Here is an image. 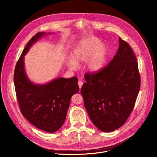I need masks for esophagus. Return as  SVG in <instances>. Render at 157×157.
<instances>
[{
  "mask_svg": "<svg viewBox=\"0 0 157 157\" xmlns=\"http://www.w3.org/2000/svg\"><path fill=\"white\" fill-rule=\"evenodd\" d=\"M82 84H83V82H82V81H79L78 82V85H79V87L80 89H81V88Z\"/></svg>",
  "mask_w": 157,
  "mask_h": 157,
  "instance_id": "34e87169",
  "label": "esophagus"
}]
</instances>
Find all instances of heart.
<instances>
[{
  "label": "heart",
  "mask_w": 157,
  "mask_h": 157,
  "mask_svg": "<svg viewBox=\"0 0 157 157\" xmlns=\"http://www.w3.org/2000/svg\"><path fill=\"white\" fill-rule=\"evenodd\" d=\"M108 55L106 44L96 37L90 36L81 40L72 53L73 59H68V65L76 69L78 64L86 62V70L91 73L102 70L105 65Z\"/></svg>",
  "instance_id": "obj_1"
}]
</instances>
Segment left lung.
Listing matches in <instances>:
<instances>
[{"label":"left lung","instance_id":"left-lung-1","mask_svg":"<svg viewBox=\"0 0 157 157\" xmlns=\"http://www.w3.org/2000/svg\"><path fill=\"white\" fill-rule=\"evenodd\" d=\"M117 53L96 73L84 75L81 92L84 107L94 125L104 132L122 126L134 107L140 87L136 56L119 38Z\"/></svg>","mask_w":157,"mask_h":157}]
</instances>
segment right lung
Wrapping results in <instances>:
<instances>
[{"label":"right lung","mask_w":157,"mask_h":157,"mask_svg":"<svg viewBox=\"0 0 157 157\" xmlns=\"http://www.w3.org/2000/svg\"><path fill=\"white\" fill-rule=\"evenodd\" d=\"M45 32H38L28 42L15 68L13 81L21 113L33 125L50 133L58 130L64 122L73 95L79 91L77 77L58 78L44 84L33 83L24 66V56Z\"/></svg>","instance_id":"right-lung-1"}]
</instances>
